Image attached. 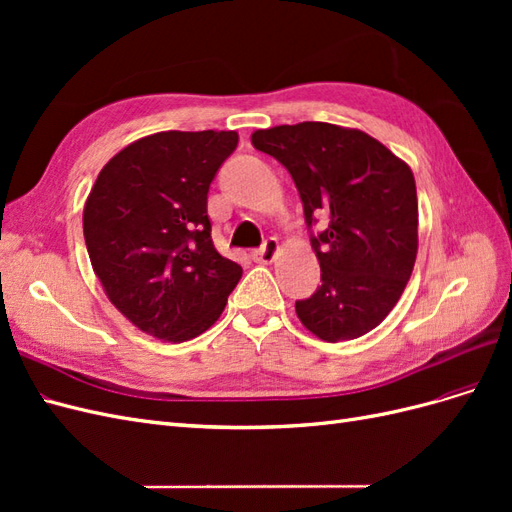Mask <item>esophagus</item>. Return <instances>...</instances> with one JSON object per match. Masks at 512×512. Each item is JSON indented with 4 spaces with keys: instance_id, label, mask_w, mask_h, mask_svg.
Wrapping results in <instances>:
<instances>
[{
    "instance_id": "obj_1",
    "label": "esophagus",
    "mask_w": 512,
    "mask_h": 512,
    "mask_svg": "<svg viewBox=\"0 0 512 512\" xmlns=\"http://www.w3.org/2000/svg\"><path fill=\"white\" fill-rule=\"evenodd\" d=\"M280 254V243H277L275 237H269L265 243H262L260 250H254V260L262 262V265H271V262Z\"/></svg>"
}]
</instances>
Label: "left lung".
Wrapping results in <instances>:
<instances>
[{"label": "left lung", "mask_w": 512, "mask_h": 512, "mask_svg": "<svg viewBox=\"0 0 512 512\" xmlns=\"http://www.w3.org/2000/svg\"><path fill=\"white\" fill-rule=\"evenodd\" d=\"M252 145L286 166L312 237L320 286L294 303L324 342L356 339L389 316L418 250V200L410 166L374 136L324 121L256 130Z\"/></svg>", "instance_id": "obj_1"}]
</instances>
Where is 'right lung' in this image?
I'll list each match as a JSON object with an SVG mask.
<instances>
[{
  "instance_id": "add662e5",
  "label": "right lung",
  "mask_w": 512,
  "mask_h": 512,
  "mask_svg": "<svg viewBox=\"0 0 512 512\" xmlns=\"http://www.w3.org/2000/svg\"><path fill=\"white\" fill-rule=\"evenodd\" d=\"M239 134L168 130L104 164L83 209L91 267L136 329L181 344L224 312L243 269L215 250L209 185Z\"/></svg>"
}]
</instances>
